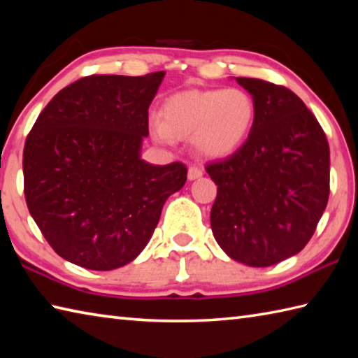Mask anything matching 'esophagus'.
Returning <instances> with one entry per match:
<instances>
[{
  "mask_svg": "<svg viewBox=\"0 0 358 358\" xmlns=\"http://www.w3.org/2000/svg\"><path fill=\"white\" fill-rule=\"evenodd\" d=\"M203 175V171L200 169V167H197V166H191L189 167V171H187V178L189 180H197V178H200Z\"/></svg>",
  "mask_w": 358,
  "mask_h": 358,
  "instance_id": "esophagus-1",
  "label": "esophagus"
}]
</instances>
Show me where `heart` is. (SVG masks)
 Instances as JSON below:
<instances>
[{"label":"heart","instance_id":"heart-1","mask_svg":"<svg viewBox=\"0 0 358 358\" xmlns=\"http://www.w3.org/2000/svg\"><path fill=\"white\" fill-rule=\"evenodd\" d=\"M255 121V99L242 88L189 90L167 97L150 130L161 143L192 136L203 157L223 158L243 145Z\"/></svg>","mask_w":358,"mask_h":358}]
</instances>
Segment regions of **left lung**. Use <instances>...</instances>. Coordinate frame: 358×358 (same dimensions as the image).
I'll list each match as a JSON object with an SVG mask.
<instances>
[{
  "label": "left lung",
  "mask_w": 358,
  "mask_h": 358,
  "mask_svg": "<svg viewBox=\"0 0 358 358\" xmlns=\"http://www.w3.org/2000/svg\"><path fill=\"white\" fill-rule=\"evenodd\" d=\"M236 80L253 96L256 121L242 147L205 167L217 185L211 228L231 259L270 267L299 253L317 229L331 189V152L293 91L251 77Z\"/></svg>",
  "instance_id": "left-lung-1"
}]
</instances>
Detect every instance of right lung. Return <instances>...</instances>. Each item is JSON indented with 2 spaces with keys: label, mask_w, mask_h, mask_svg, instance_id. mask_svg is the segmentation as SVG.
<instances>
[{
  "label": "right lung",
  "mask_w": 358,
  "mask_h": 358,
  "mask_svg": "<svg viewBox=\"0 0 358 358\" xmlns=\"http://www.w3.org/2000/svg\"><path fill=\"white\" fill-rule=\"evenodd\" d=\"M164 74L82 77L52 97L27 135L26 205L68 262L99 271L131 262L167 197L185 186L183 163L153 166L139 157Z\"/></svg>",
  "instance_id": "obj_1"
}]
</instances>
